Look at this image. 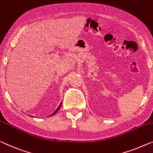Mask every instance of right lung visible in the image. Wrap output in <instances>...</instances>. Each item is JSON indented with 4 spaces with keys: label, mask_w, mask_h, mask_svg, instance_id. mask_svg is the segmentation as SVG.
Segmentation results:
<instances>
[{
    "label": "right lung",
    "mask_w": 153,
    "mask_h": 153,
    "mask_svg": "<svg viewBox=\"0 0 153 153\" xmlns=\"http://www.w3.org/2000/svg\"><path fill=\"white\" fill-rule=\"evenodd\" d=\"M61 105H62V103H60V105H59V106L58 107V108H57V109H56V110L54 111V113H52V114H51V115H51H51H54V114H56V113L57 112H58V111L59 110V109H60V107H61Z\"/></svg>",
    "instance_id": "right-lung-1"
}]
</instances>
